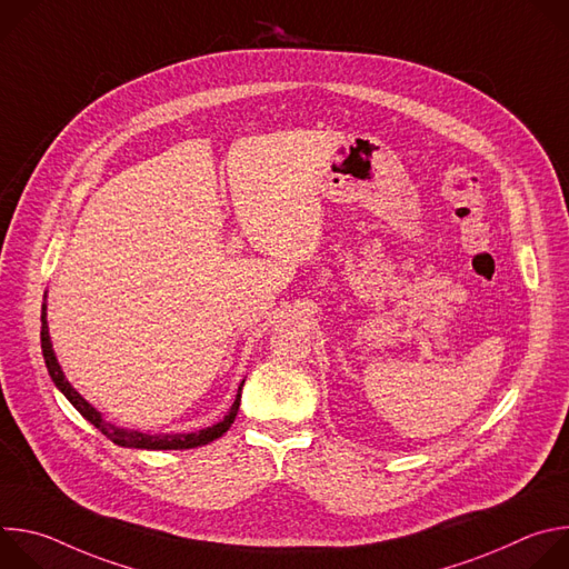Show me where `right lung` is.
<instances>
[{"mask_svg":"<svg viewBox=\"0 0 569 569\" xmlns=\"http://www.w3.org/2000/svg\"><path fill=\"white\" fill-rule=\"evenodd\" d=\"M47 306H42V331H40V342H42V356H44V362H47V369H49V376L51 380L56 382V387L67 396V400L73 405V408L83 415L94 428H99L112 443L121 446V448H143V450H189V448H198V446H207L211 441H216L218 437H222L236 415H238V405H240V389H242V380L240 387H238V393H236V400L231 405L229 415L211 426V428H204V430H198V432H191V435H143V432H134V430H123V428H117L108 421L101 419V415L92 408V405L80 396L71 385L69 380L64 378L56 356H53V349H51V340H49V329H47Z\"/></svg>","mask_w":569,"mask_h":569,"instance_id":"right-lung-1","label":"right lung"}]
</instances>
